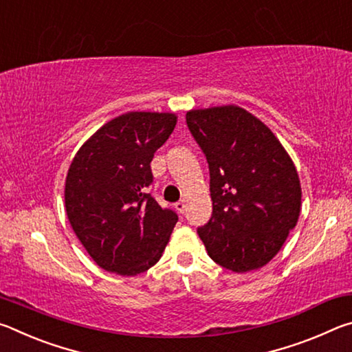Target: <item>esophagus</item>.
Masks as SVG:
<instances>
[{
    "mask_svg": "<svg viewBox=\"0 0 352 352\" xmlns=\"http://www.w3.org/2000/svg\"><path fill=\"white\" fill-rule=\"evenodd\" d=\"M175 208H177V211H178V212H180V214H184V211H186V201H184V200L177 201V204H175Z\"/></svg>",
    "mask_w": 352,
    "mask_h": 352,
    "instance_id": "1",
    "label": "esophagus"
}]
</instances>
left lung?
I'll return each instance as SVG.
<instances>
[{"label": "left lung", "instance_id": "1", "mask_svg": "<svg viewBox=\"0 0 352 352\" xmlns=\"http://www.w3.org/2000/svg\"><path fill=\"white\" fill-rule=\"evenodd\" d=\"M186 122L210 164L212 216L197 230L200 239L223 269L258 270L300 217L295 164L275 133L242 107L189 110Z\"/></svg>", "mask_w": 352, "mask_h": 352}]
</instances>
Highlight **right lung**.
Segmentation results:
<instances>
[{"label":"right lung","mask_w":352,"mask_h":352,"mask_svg":"<svg viewBox=\"0 0 352 352\" xmlns=\"http://www.w3.org/2000/svg\"><path fill=\"white\" fill-rule=\"evenodd\" d=\"M177 119L175 113H124L74 155L65 208L77 239L100 269L135 276L162 258L178 217L146 188L153 178V153L174 132Z\"/></svg>","instance_id":"add662e5"}]
</instances>
